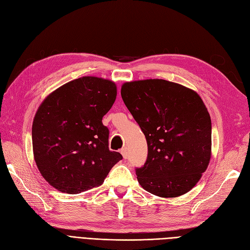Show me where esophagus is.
<instances>
[{"instance_id": "1", "label": "esophagus", "mask_w": 250, "mask_h": 250, "mask_svg": "<svg viewBox=\"0 0 250 250\" xmlns=\"http://www.w3.org/2000/svg\"><path fill=\"white\" fill-rule=\"evenodd\" d=\"M121 154L123 155V157L126 159L128 157V150H127V148H122L121 149Z\"/></svg>"}]
</instances>
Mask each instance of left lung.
I'll return each instance as SVG.
<instances>
[{"label":"left lung","mask_w":250,"mask_h":250,"mask_svg":"<svg viewBox=\"0 0 250 250\" xmlns=\"http://www.w3.org/2000/svg\"><path fill=\"white\" fill-rule=\"evenodd\" d=\"M125 105L148 144L137 181L160 197L185 194L199 182L211 158V118L199 94L165 80L125 83Z\"/></svg>","instance_id":"1"}]
</instances>
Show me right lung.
Returning a JSON list of instances; mask_svg holds the SVG:
<instances>
[{
	"label": "right lung",
	"mask_w": 250,
	"mask_h": 250,
	"mask_svg": "<svg viewBox=\"0 0 250 250\" xmlns=\"http://www.w3.org/2000/svg\"><path fill=\"white\" fill-rule=\"evenodd\" d=\"M117 97L116 83L83 76L43 100L32 126L33 153L42 177L58 190L76 194L99 186L123 157L108 149L102 118Z\"/></svg>",
	"instance_id": "right-lung-1"
}]
</instances>
